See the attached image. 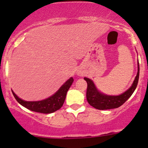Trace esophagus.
<instances>
[{
	"label": "esophagus",
	"mask_w": 148,
	"mask_h": 148,
	"mask_svg": "<svg viewBox=\"0 0 148 148\" xmlns=\"http://www.w3.org/2000/svg\"><path fill=\"white\" fill-rule=\"evenodd\" d=\"M79 74H81V73H79Z\"/></svg>",
	"instance_id": "obj_1"
}]
</instances>
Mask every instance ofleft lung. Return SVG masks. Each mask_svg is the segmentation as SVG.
Wrapping results in <instances>:
<instances>
[{"label":"left lung","mask_w":148,"mask_h":148,"mask_svg":"<svg viewBox=\"0 0 148 148\" xmlns=\"http://www.w3.org/2000/svg\"><path fill=\"white\" fill-rule=\"evenodd\" d=\"M138 74L135 77L132 86L126 92L122 93V95H118V96H110V95H106L104 94L101 93L100 92L98 91V89L95 86V84L90 79L84 77V79L87 83L86 99H87L88 103L91 106L99 110L117 108V107L122 105L130 97L131 95H132V93L137 87L139 80V75H140L139 62H138Z\"/></svg>","instance_id":"left-lung-1"}]
</instances>
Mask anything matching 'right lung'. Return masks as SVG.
<instances>
[{
  "instance_id": "add662e5",
  "label": "right lung",
  "mask_w": 148,
  "mask_h": 148,
  "mask_svg": "<svg viewBox=\"0 0 148 148\" xmlns=\"http://www.w3.org/2000/svg\"><path fill=\"white\" fill-rule=\"evenodd\" d=\"M73 82H74V79L72 77H71L61 86L60 89L54 95L41 101L27 102V101H24L20 99L13 91H12V93L17 102L26 108L31 110V111L36 112L49 114V113L54 112L62 107L65 101L67 92L71 85L72 84Z\"/></svg>"
}]
</instances>
